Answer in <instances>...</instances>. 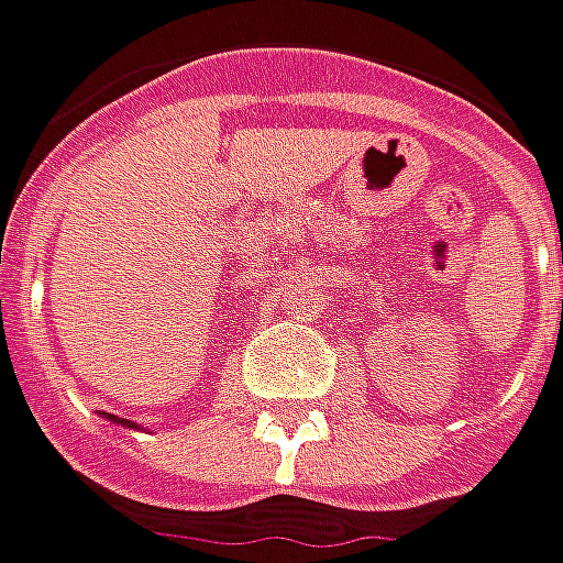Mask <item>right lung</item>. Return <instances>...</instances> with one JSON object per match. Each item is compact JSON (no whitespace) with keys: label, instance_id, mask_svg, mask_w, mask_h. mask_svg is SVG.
<instances>
[{"label":"right lung","instance_id":"1","mask_svg":"<svg viewBox=\"0 0 563 563\" xmlns=\"http://www.w3.org/2000/svg\"><path fill=\"white\" fill-rule=\"evenodd\" d=\"M104 419H110V422H117V426H125V428H137L135 422H129V419H120V416H110V412H104Z\"/></svg>","mask_w":563,"mask_h":563}]
</instances>
